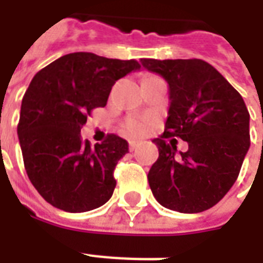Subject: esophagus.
<instances>
[{"label": "esophagus", "instance_id": "obj_1", "mask_svg": "<svg viewBox=\"0 0 263 263\" xmlns=\"http://www.w3.org/2000/svg\"><path fill=\"white\" fill-rule=\"evenodd\" d=\"M138 146H139V142H136V140H131V142H129V144H128V147H129V150H135L136 147H138Z\"/></svg>", "mask_w": 263, "mask_h": 263}]
</instances>
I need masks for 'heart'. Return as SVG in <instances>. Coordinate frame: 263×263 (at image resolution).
Wrapping results in <instances>:
<instances>
[{"label": "heart", "instance_id": "heart-1", "mask_svg": "<svg viewBox=\"0 0 263 263\" xmlns=\"http://www.w3.org/2000/svg\"><path fill=\"white\" fill-rule=\"evenodd\" d=\"M146 131V124L142 120L129 119L124 124V132L129 136H139Z\"/></svg>", "mask_w": 263, "mask_h": 263}]
</instances>
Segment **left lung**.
Returning <instances> with one entry per match:
<instances>
[{
  "label": "left lung",
  "instance_id": "1",
  "mask_svg": "<svg viewBox=\"0 0 263 263\" xmlns=\"http://www.w3.org/2000/svg\"><path fill=\"white\" fill-rule=\"evenodd\" d=\"M147 71L169 84L164 134L153 142L160 157L147 175L153 195L164 208L200 213L218 203L236 181L250 147V113L241 95L199 59H142ZM168 137L189 143L177 153Z\"/></svg>",
  "mask_w": 263,
  "mask_h": 263
}]
</instances>
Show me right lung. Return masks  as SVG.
Segmentation results:
<instances>
[{
	"label": "right lung",
	"instance_id": "add662e5",
	"mask_svg": "<svg viewBox=\"0 0 263 263\" xmlns=\"http://www.w3.org/2000/svg\"><path fill=\"white\" fill-rule=\"evenodd\" d=\"M136 60L71 53L32 78L23 97L17 135L28 179L43 199L64 212L102 206L116 187V165L127 140L109 134L102 143L82 140L95 107L106 105L113 84L139 69Z\"/></svg>",
	"mask_w": 263,
	"mask_h": 263
}]
</instances>
